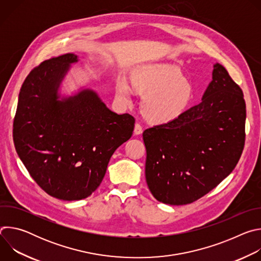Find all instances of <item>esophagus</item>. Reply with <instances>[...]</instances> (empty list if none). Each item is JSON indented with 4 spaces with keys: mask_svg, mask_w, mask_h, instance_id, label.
I'll return each instance as SVG.
<instances>
[{
    "mask_svg": "<svg viewBox=\"0 0 261 261\" xmlns=\"http://www.w3.org/2000/svg\"><path fill=\"white\" fill-rule=\"evenodd\" d=\"M142 133V126L140 124H135V127H134V134L136 135H139Z\"/></svg>",
    "mask_w": 261,
    "mask_h": 261,
    "instance_id": "esophagus-1",
    "label": "esophagus"
}]
</instances>
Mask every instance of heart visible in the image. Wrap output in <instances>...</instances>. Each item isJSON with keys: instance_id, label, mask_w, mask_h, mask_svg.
Returning <instances> with one entry per match:
<instances>
[{"instance_id": "obj_1", "label": "heart", "mask_w": 261, "mask_h": 261, "mask_svg": "<svg viewBox=\"0 0 261 261\" xmlns=\"http://www.w3.org/2000/svg\"><path fill=\"white\" fill-rule=\"evenodd\" d=\"M134 88L143 94V110L155 121L166 122L177 118L193 98L191 85L182 79L178 68L168 64H151L140 68L133 77ZM118 95L126 103L131 101V89L126 81L118 86Z\"/></svg>"}]
</instances>
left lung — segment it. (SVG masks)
Masks as SVG:
<instances>
[{
	"label": "left lung",
	"mask_w": 261,
	"mask_h": 261,
	"mask_svg": "<svg viewBox=\"0 0 261 261\" xmlns=\"http://www.w3.org/2000/svg\"><path fill=\"white\" fill-rule=\"evenodd\" d=\"M245 122L243 91L227 70L216 64L199 104L143 131L145 179L153 196L182 205L216 188L242 156Z\"/></svg>",
	"instance_id": "obj_1"
}]
</instances>
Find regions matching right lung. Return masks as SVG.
I'll return each instance as SVG.
<instances>
[{
    "label": "right lung",
    "instance_id": "add662e5",
    "mask_svg": "<svg viewBox=\"0 0 261 261\" xmlns=\"http://www.w3.org/2000/svg\"><path fill=\"white\" fill-rule=\"evenodd\" d=\"M77 56L43 61L29 73L13 121L16 152L39 187L62 200H80L100 186L108 162L127 141L135 119L109 110L90 90L63 101L57 90Z\"/></svg>",
    "mask_w": 261,
    "mask_h": 261
}]
</instances>
